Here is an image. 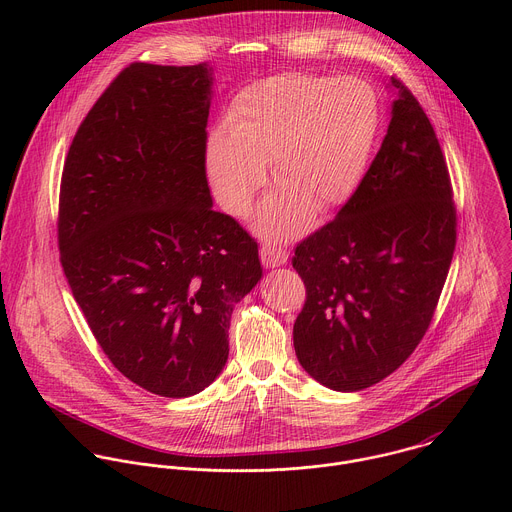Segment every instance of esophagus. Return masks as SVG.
Instances as JSON below:
<instances>
[{
  "label": "esophagus",
  "instance_id": "obj_1",
  "mask_svg": "<svg viewBox=\"0 0 512 512\" xmlns=\"http://www.w3.org/2000/svg\"><path fill=\"white\" fill-rule=\"evenodd\" d=\"M259 255H261V263L265 267H279L287 261V253L281 247H277L275 243H263L259 249Z\"/></svg>",
  "mask_w": 512,
  "mask_h": 512
}]
</instances>
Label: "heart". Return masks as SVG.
<instances>
[{
  "instance_id": "1",
  "label": "heart",
  "mask_w": 512,
  "mask_h": 512,
  "mask_svg": "<svg viewBox=\"0 0 512 512\" xmlns=\"http://www.w3.org/2000/svg\"><path fill=\"white\" fill-rule=\"evenodd\" d=\"M381 127V103L358 77L277 75L243 89L225 117V137L208 148V174L221 206L245 216L265 182L279 188L257 214V229L287 239L308 208L344 204L367 172Z\"/></svg>"
}]
</instances>
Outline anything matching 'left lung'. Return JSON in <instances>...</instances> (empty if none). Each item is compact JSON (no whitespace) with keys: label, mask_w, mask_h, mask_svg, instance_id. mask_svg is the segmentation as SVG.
Instances as JSON below:
<instances>
[{"label":"left lung","mask_w":512,"mask_h":512,"mask_svg":"<svg viewBox=\"0 0 512 512\" xmlns=\"http://www.w3.org/2000/svg\"><path fill=\"white\" fill-rule=\"evenodd\" d=\"M381 150L356 192L298 243L306 285L294 324L302 367L334 391L395 373L425 336L456 249V204L435 131L399 81Z\"/></svg>","instance_id":"obj_1"}]
</instances>
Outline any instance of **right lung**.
<instances>
[{
    "label": "right lung",
    "instance_id": "add662e5",
    "mask_svg": "<svg viewBox=\"0 0 512 512\" xmlns=\"http://www.w3.org/2000/svg\"><path fill=\"white\" fill-rule=\"evenodd\" d=\"M210 83L206 62H131L79 125L60 180L72 296L113 367L170 399L221 375L233 308L263 273L257 241L212 210Z\"/></svg>",
    "mask_w": 512,
    "mask_h": 512
}]
</instances>
